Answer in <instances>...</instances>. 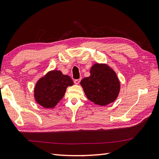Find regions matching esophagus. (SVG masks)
I'll use <instances>...</instances> for the list:
<instances>
[{
  "label": "esophagus",
  "instance_id": "1",
  "mask_svg": "<svg viewBox=\"0 0 159 159\" xmlns=\"http://www.w3.org/2000/svg\"><path fill=\"white\" fill-rule=\"evenodd\" d=\"M80 81V79H75L74 80V83H75L76 85H78V84H79Z\"/></svg>",
  "mask_w": 159,
  "mask_h": 159
}]
</instances>
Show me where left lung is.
<instances>
[{
    "instance_id": "8db88e82",
    "label": "left lung",
    "mask_w": 159,
    "mask_h": 159,
    "mask_svg": "<svg viewBox=\"0 0 159 159\" xmlns=\"http://www.w3.org/2000/svg\"><path fill=\"white\" fill-rule=\"evenodd\" d=\"M90 73V76L80 81L87 98L100 106L113 102L120 87L114 71L105 64L96 63L92 67Z\"/></svg>"
}]
</instances>
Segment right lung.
Masks as SVG:
<instances>
[{
    "mask_svg": "<svg viewBox=\"0 0 159 159\" xmlns=\"http://www.w3.org/2000/svg\"><path fill=\"white\" fill-rule=\"evenodd\" d=\"M73 84L69 76L63 75L60 71H51L37 83L35 100L43 107L53 108L63 98L67 87Z\"/></svg>",
    "mask_w": 159,
    "mask_h": 159,
    "instance_id": "1",
    "label": "right lung"
}]
</instances>
